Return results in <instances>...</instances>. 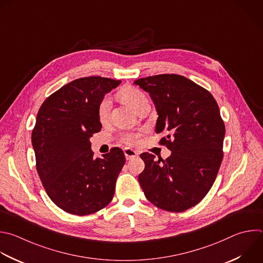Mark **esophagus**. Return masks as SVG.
Segmentation results:
<instances>
[{
	"label": "esophagus",
	"instance_id": "obj_1",
	"mask_svg": "<svg viewBox=\"0 0 263 263\" xmlns=\"http://www.w3.org/2000/svg\"><path fill=\"white\" fill-rule=\"evenodd\" d=\"M124 154H125V157H126L127 160H131V159H133V158L138 156V153L136 151L131 149V148H125L124 149Z\"/></svg>",
	"mask_w": 263,
	"mask_h": 263
}]
</instances>
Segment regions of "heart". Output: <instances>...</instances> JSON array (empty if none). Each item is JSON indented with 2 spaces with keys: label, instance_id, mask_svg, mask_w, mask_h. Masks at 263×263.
I'll use <instances>...</instances> for the list:
<instances>
[{
  "label": "heart",
  "instance_id": "heart-1",
  "mask_svg": "<svg viewBox=\"0 0 263 263\" xmlns=\"http://www.w3.org/2000/svg\"><path fill=\"white\" fill-rule=\"evenodd\" d=\"M119 96L123 101H125L135 110H137L143 103L147 102V99L144 93L140 89H138V87L130 84H126L122 87V89L119 91ZM110 108H111L110 98L104 97L99 103L98 109H97V116L100 122L104 123L108 120ZM138 137H139V133L130 132V133L124 134L122 137V140L128 145H133L137 142Z\"/></svg>",
  "mask_w": 263,
  "mask_h": 263
}]
</instances>
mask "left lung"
Wrapping results in <instances>:
<instances>
[{
	"label": "left lung",
	"mask_w": 263,
	"mask_h": 263,
	"mask_svg": "<svg viewBox=\"0 0 263 263\" xmlns=\"http://www.w3.org/2000/svg\"><path fill=\"white\" fill-rule=\"evenodd\" d=\"M156 106V133L171 155L163 160L140 155L144 170L138 181L145 197L159 209L181 213L199 203L211 190L223 160L225 125L213 95L178 74L139 78Z\"/></svg>",
	"instance_id": "8db88e82"
}]
</instances>
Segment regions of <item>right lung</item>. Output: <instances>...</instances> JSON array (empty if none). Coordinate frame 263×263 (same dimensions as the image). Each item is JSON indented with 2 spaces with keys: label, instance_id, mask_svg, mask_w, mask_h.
I'll list each match as a JSON object with an SVG mask.
<instances>
[{
  "label": "right lung",
  "instance_id": "obj_1",
  "mask_svg": "<svg viewBox=\"0 0 263 263\" xmlns=\"http://www.w3.org/2000/svg\"><path fill=\"white\" fill-rule=\"evenodd\" d=\"M121 83L100 76L75 79L42 103L32 132L36 168L52 202L63 211L85 216L105 208L126 162L112 147L95 158L90 138L101 130L98 105Z\"/></svg>",
  "mask_w": 263,
  "mask_h": 263
}]
</instances>
